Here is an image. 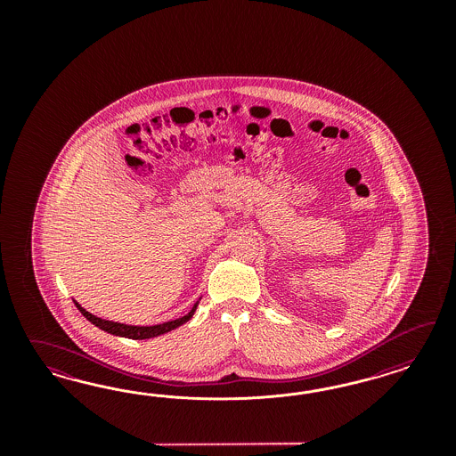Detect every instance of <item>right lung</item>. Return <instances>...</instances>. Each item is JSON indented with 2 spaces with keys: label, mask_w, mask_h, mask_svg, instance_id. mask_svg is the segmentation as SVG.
Returning <instances> with one entry per match:
<instances>
[{
  "label": "right lung",
  "mask_w": 456,
  "mask_h": 456,
  "mask_svg": "<svg viewBox=\"0 0 456 456\" xmlns=\"http://www.w3.org/2000/svg\"><path fill=\"white\" fill-rule=\"evenodd\" d=\"M200 299H202V296L197 299V303L193 304L192 309L185 316L167 321V322H162V324H153V326H130V324H124V322H115V321H109V319L98 318L95 314L88 313L75 299H73V303L78 307V311L82 313L83 316L88 319L94 326H97L98 330H102V331L109 332V334H113V336H120V338H128V339H151V338H157L160 334H166V332L172 331V330L179 328L182 324H185L195 314V309H197V305L200 303Z\"/></svg>",
  "instance_id": "obj_1"
}]
</instances>
